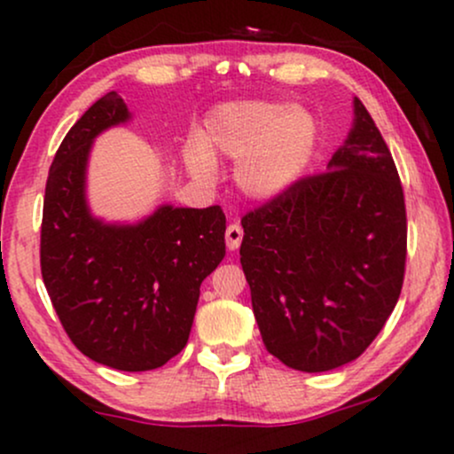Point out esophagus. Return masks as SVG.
Listing matches in <instances>:
<instances>
[{"instance_id": "1", "label": "esophagus", "mask_w": 454, "mask_h": 454, "mask_svg": "<svg viewBox=\"0 0 454 454\" xmlns=\"http://www.w3.org/2000/svg\"><path fill=\"white\" fill-rule=\"evenodd\" d=\"M243 241V228L239 226L237 222L231 223V226L226 228V245L231 252H234V249H239V245H241Z\"/></svg>"}]
</instances>
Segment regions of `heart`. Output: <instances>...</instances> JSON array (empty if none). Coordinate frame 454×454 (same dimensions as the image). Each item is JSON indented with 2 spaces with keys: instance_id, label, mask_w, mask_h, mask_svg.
I'll use <instances>...</instances> for the list:
<instances>
[{
  "instance_id": "heart-1",
  "label": "heart",
  "mask_w": 454,
  "mask_h": 454,
  "mask_svg": "<svg viewBox=\"0 0 454 454\" xmlns=\"http://www.w3.org/2000/svg\"><path fill=\"white\" fill-rule=\"evenodd\" d=\"M317 121L303 106L284 102L239 100L207 114L205 134L184 149L190 175L213 181L215 155L234 164V184L252 200H275L293 190L309 168L317 149Z\"/></svg>"
}]
</instances>
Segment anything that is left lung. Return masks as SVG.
<instances>
[{"instance_id":"8db88e82","label":"left lung","mask_w":454,"mask_h":454,"mask_svg":"<svg viewBox=\"0 0 454 454\" xmlns=\"http://www.w3.org/2000/svg\"><path fill=\"white\" fill-rule=\"evenodd\" d=\"M352 104V128L326 173L241 220V264L264 346L307 373L361 356L403 284V190L372 114L358 98Z\"/></svg>"}]
</instances>
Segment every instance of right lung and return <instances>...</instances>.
<instances>
[{"mask_svg":"<svg viewBox=\"0 0 454 454\" xmlns=\"http://www.w3.org/2000/svg\"><path fill=\"white\" fill-rule=\"evenodd\" d=\"M129 119L126 102L111 91L66 134L46 181L40 264L78 350L119 372H149L185 348L200 284L226 256V215L220 207L173 205L134 223L93 215V140Z\"/></svg>","mask_w":454,"mask_h":454,"instance_id":"obj_1","label":"right lung"}]
</instances>
